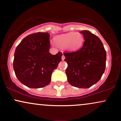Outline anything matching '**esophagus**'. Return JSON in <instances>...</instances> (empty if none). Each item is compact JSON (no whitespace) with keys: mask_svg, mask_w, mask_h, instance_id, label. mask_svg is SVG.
I'll use <instances>...</instances> for the list:
<instances>
[{"mask_svg":"<svg viewBox=\"0 0 121 121\" xmlns=\"http://www.w3.org/2000/svg\"><path fill=\"white\" fill-rule=\"evenodd\" d=\"M61 59H62V61H64V60H65V56H64V55H62V57H61Z\"/></svg>","mask_w":121,"mask_h":121,"instance_id":"obj_1","label":"esophagus"}]
</instances>
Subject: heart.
Masks as SVG:
<instances>
[{"mask_svg": "<svg viewBox=\"0 0 121 121\" xmlns=\"http://www.w3.org/2000/svg\"><path fill=\"white\" fill-rule=\"evenodd\" d=\"M54 41L58 46L65 47L69 51H76L82 44L84 37L79 32H70L55 37Z\"/></svg>", "mask_w": 121, "mask_h": 121, "instance_id": "b5f03b06", "label": "heart"}]
</instances>
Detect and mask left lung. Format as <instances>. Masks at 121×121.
<instances>
[{"label":"left lung","instance_id":"1","mask_svg":"<svg viewBox=\"0 0 121 121\" xmlns=\"http://www.w3.org/2000/svg\"><path fill=\"white\" fill-rule=\"evenodd\" d=\"M85 41L81 49L64 53L68 81L73 86L89 88L100 80L106 67V52L102 41L89 30H82Z\"/></svg>","mask_w":121,"mask_h":121}]
</instances>
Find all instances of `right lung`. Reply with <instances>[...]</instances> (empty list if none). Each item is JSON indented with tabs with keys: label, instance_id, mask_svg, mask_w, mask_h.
Returning <instances> with one entry per match:
<instances>
[{
	"label": "right lung",
	"instance_id": "obj_1",
	"mask_svg": "<svg viewBox=\"0 0 121 121\" xmlns=\"http://www.w3.org/2000/svg\"><path fill=\"white\" fill-rule=\"evenodd\" d=\"M49 35L37 32L22 40L15 49L13 67L19 81L30 88H41L51 82V75L61 61L62 53L49 52Z\"/></svg>",
	"mask_w": 121,
	"mask_h": 121
}]
</instances>
